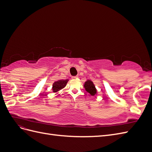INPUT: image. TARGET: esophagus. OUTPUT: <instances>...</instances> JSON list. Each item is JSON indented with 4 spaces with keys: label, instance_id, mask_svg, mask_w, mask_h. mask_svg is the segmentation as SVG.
I'll return each instance as SVG.
<instances>
[{
    "label": "esophagus",
    "instance_id": "obj_1",
    "mask_svg": "<svg viewBox=\"0 0 152 152\" xmlns=\"http://www.w3.org/2000/svg\"><path fill=\"white\" fill-rule=\"evenodd\" d=\"M77 78H78V76H72V79H77Z\"/></svg>",
    "mask_w": 152,
    "mask_h": 152
}]
</instances>
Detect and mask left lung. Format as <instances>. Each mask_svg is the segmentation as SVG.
Masks as SVG:
<instances>
[{
	"label": "left lung",
	"instance_id": "obj_1",
	"mask_svg": "<svg viewBox=\"0 0 152 152\" xmlns=\"http://www.w3.org/2000/svg\"><path fill=\"white\" fill-rule=\"evenodd\" d=\"M86 91L89 93L91 96H94L97 93V90H96L94 84L93 82L90 80H87L84 85Z\"/></svg>",
	"mask_w": 152,
	"mask_h": 152
}]
</instances>
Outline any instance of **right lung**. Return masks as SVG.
Instances as JSON below:
<instances>
[{
	"label": "right lung",
	"mask_w": 152,
	"mask_h": 152,
	"mask_svg": "<svg viewBox=\"0 0 152 152\" xmlns=\"http://www.w3.org/2000/svg\"><path fill=\"white\" fill-rule=\"evenodd\" d=\"M68 79L66 80H59L56 82H54L53 84V93H57L59 90L62 89L65 87L67 84Z\"/></svg>",
	"instance_id": "right-lung-1"
}]
</instances>
